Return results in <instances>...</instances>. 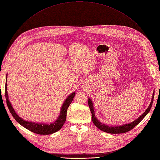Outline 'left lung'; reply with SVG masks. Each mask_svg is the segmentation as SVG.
I'll use <instances>...</instances> for the list:
<instances>
[{"label":"left lung","instance_id":"8db88e82","mask_svg":"<svg viewBox=\"0 0 160 160\" xmlns=\"http://www.w3.org/2000/svg\"><path fill=\"white\" fill-rule=\"evenodd\" d=\"M154 96V91H153L151 101V103H150L148 108L140 116L138 119H137L136 120H135L134 121H133L132 122H129L128 124H124L120 125V126H108L105 124H103V123H101L99 121H98V119H97V118H96V115H95L92 101L90 98H88V104H89V107L90 110L92 113V121L94 124L98 129H99L101 131H103V132H104L112 133V134H118V133H126V132H129V131H130L131 129H132L133 128H135L137 124H138V123H140L141 122V121L145 117H146V115L149 112V111L151 110L152 105Z\"/></svg>","mask_w":160,"mask_h":160}]
</instances>
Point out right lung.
<instances>
[{
  "label": "right lung",
  "mask_w": 160,
  "mask_h": 160,
  "mask_svg": "<svg viewBox=\"0 0 160 160\" xmlns=\"http://www.w3.org/2000/svg\"><path fill=\"white\" fill-rule=\"evenodd\" d=\"M7 77L8 74L6 75V87H5V94H6V99L8 107L12 114V117L15 119L20 125L27 129L28 130L31 131V132L35 133L39 135H50L57 132L59 131L64 125L66 120V115H67V110L70 105L71 103L72 102L73 98L75 96V92H72L69 94L67 98L65 99L64 102L63 103L62 107L61 108L60 115L58 118L53 122L50 124H45L42 122H34L32 121H25L24 119H22L19 115L16 113L15 110L12 108L11 103L9 100L8 94L7 91Z\"/></svg>",
  "instance_id": "obj_1"
}]
</instances>
